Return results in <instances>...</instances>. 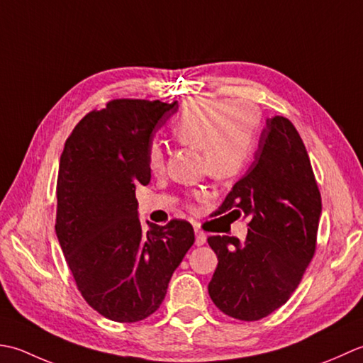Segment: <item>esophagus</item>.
Returning <instances> with one entry per match:
<instances>
[{"label":"esophagus","mask_w":363,"mask_h":363,"mask_svg":"<svg viewBox=\"0 0 363 363\" xmlns=\"http://www.w3.org/2000/svg\"><path fill=\"white\" fill-rule=\"evenodd\" d=\"M194 232H196V244L197 246H202V244H205L206 241V235L201 230V228H194Z\"/></svg>","instance_id":"34e87169"}]
</instances>
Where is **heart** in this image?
Instances as JSON below:
<instances>
[{
    "mask_svg": "<svg viewBox=\"0 0 363 363\" xmlns=\"http://www.w3.org/2000/svg\"><path fill=\"white\" fill-rule=\"evenodd\" d=\"M258 117L244 101L194 99L183 105L172 122V136L183 147L201 152L205 174L216 180H228L247 166L254 153ZM147 164L153 174L164 169V152L152 143ZM202 199V192H194Z\"/></svg>",
    "mask_w": 363,
    "mask_h": 363,
    "instance_id": "b5f03b06",
    "label": "heart"
}]
</instances>
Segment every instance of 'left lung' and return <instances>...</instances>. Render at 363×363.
<instances>
[{
  "label": "left lung",
  "instance_id": "8db88e82",
  "mask_svg": "<svg viewBox=\"0 0 363 363\" xmlns=\"http://www.w3.org/2000/svg\"><path fill=\"white\" fill-rule=\"evenodd\" d=\"M247 219V236L211 235L218 266L208 284L220 312L258 321L290 299L316 250L321 216L306 145L282 116L266 121L255 160L216 214Z\"/></svg>",
  "mask_w": 363,
  "mask_h": 363
}]
</instances>
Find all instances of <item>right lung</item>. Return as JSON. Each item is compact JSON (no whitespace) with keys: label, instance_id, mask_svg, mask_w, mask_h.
I'll use <instances>...</instances> for the list:
<instances>
[{"label":"right lung","instance_id":"right-lung-1","mask_svg":"<svg viewBox=\"0 0 363 363\" xmlns=\"http://www.w3.org/2000/svg\"><path fill=\"white\" fill-rule=\"evenodd\" d=\"M179 103L116 99L81 119L65 140L56 183V235L78 291L117 323L160 308L169 280L194 244L184 219L138 218L136 186L149 184L147 150Z\"/></svg>","mask_w":363,"mask_h":363}]
</instances>
